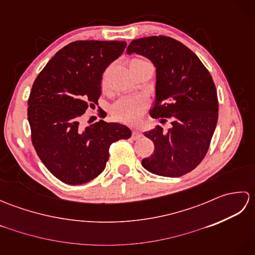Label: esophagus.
Segmentation results:
<instances>
[{
	"label": "esophagus",
	"instance_id": "esophagus-1",
	"mask_svg": "<svg viewBox=\"0 0 255 255\" xmlns=\"http://www.w3.org/2000/svg\"><path fill=\"white\" fill-rule=\"evenodd\" d=\"M142 137V133L140 132L139 130H132V134H131V138L133 139V140H137V139H139V138H141Z\"/></svg>",
	"mask_w": 255,
	"mask_h": 255
}]
</instances>
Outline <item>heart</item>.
Wrapping results in <instances>:
<instances>
[{
    "label": "heart",
    "mask_w": 255,
    "mask_h": 255,
    "mask_svg": "<svg viewBox=\"0 0 255 255\" xmlns=\"http://www.w3.org/2000/svg\"><path fill=\"white\" fill-rule=\"evenodd\" d=\"M148 61L143 60V59L133 58L129 62V68L131 70L139 66V64ZM147 107L148 100L144 96H125L119 99L112 106V114L118 121L133 124L139 121Z\"/></svg>",
    "instance_id": "heart-1"
}]
</instances>
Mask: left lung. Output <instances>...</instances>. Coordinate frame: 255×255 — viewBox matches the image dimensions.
I'll return each instance as SVG.
<instances>
[{
	"label": "left lung",
	"mask_w": 255,
	"mask_h": 255,
	"mask_svg": "<svg viewBox=\"0 0 255 255\" xmlns=\"http://www.w3.org/2000/svg\"><path fill=\"white\" fill-rule=\"evenodd\" d=\"M148 58L155 67V100L150 116L171 127L156 126L144 136L154 153L142 160L153 174L178 177L196 167L207 153L218 121L217 92L208 70L182 42L165 36L132 40L127 53Z\"/></svg>",
	"instance_id": "obj_1"
}]
</instances>
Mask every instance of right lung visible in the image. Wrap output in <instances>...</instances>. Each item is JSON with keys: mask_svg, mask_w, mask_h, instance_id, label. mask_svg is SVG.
Listing matches in <instances>:
<instances>
[{"mask_svg": "<svg viewBox=\"0 0 255 255\" xmlns=\"http://www.w3.org/2000/svg\"><path fill=\"white\" fill-rule=\"evenodd\" d=\"M126 46V41H73L51 58L32 84L27 110L31 141L42 163L63 183L80 185L99 176L110 145L131 136L119 123L81 125L88 108L97 105L105 69Z\"/></svg>", "mask_w": 255, "mask_h": 255, "instance_id": "1", "label": "right lung"}]
</instances>
